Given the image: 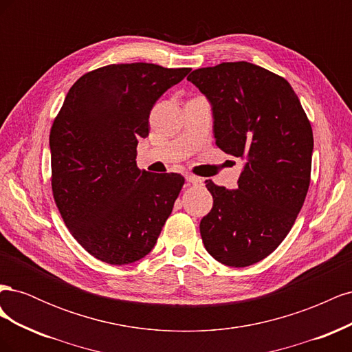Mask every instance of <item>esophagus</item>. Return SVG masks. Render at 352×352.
Masks as SVG:
<instances>
[{"instance_id": "esophagus-1", "label": "esophagus", "mask_w": 352, "mask_h": 352, "mask_svg": "<svg viewBox=\"0 0 352 352\" xmlns=\"http://www.w3.org/2000/svg\"><path fill=\"white\" fill-rule=\"evenodd\" d=\"M186 180H188L189 184H192V185H201L202 182H204V179H201V177L195 176V175H186Z\"/></svg>"}]
</instances>
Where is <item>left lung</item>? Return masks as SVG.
Instances as JSON below:
<instances>
[{
  "label": "left lung",
  "mask_w": 352,
  "mask_h": 352,
  "mask_svg": "<svg viewBox=\"0 0 352 352\" xmlns=\"http://www.w3.org/2000/svg\"><path fill=\"white\" fill-rule=\"evenodd\" d=\"M188 80L212 109L216 145L243 158L238 189L206 180L212 208L204 247L229 267L270 255L289 233L310 186L313 129L286 79L247 61L197 69Z\"/></svg>",
  "instance_id": "left-lung-1"
}]
</instances>
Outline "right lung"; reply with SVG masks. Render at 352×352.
<instances>
[{"label":"right lung","mask_w":352,"mask_h":352,"mask_svg":"<svg viewBox=\"0 0 352 352\" xmlns=\"http://www.w3.org/2000/svg\"><path fill=\"white\" fill-rule=\"evenodd\" d=\"M190 69L151 63L85 73L69 89L50 133L52 195L67 229L104 263L144 258L160 236L185 179L136 166L157 100Z\"/></svg>","instance_id":"obj_1"}]
</instances>
